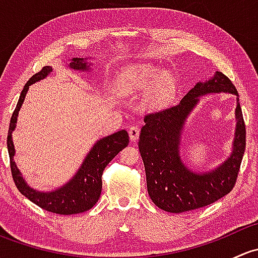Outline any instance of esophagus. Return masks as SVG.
<instances>
[{"mask_svg":"<svg viewBox=\"0 0 258 258\" xmlns=\"http://www.w3.org/2000/svg\"><path fill=\"white\" fill-rule=\"evenodd\" d=\"M128 135H130V140L131 141H137L140 136V128L137 126H131L128 128Z\"/></svg>","mask_w":258,"mask_h":258,"instance_id":"1","label":"esophagus"}]
</instances>
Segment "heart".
<instances>
[{
	"label": "heart",
	"instance_id": "obj_1",
	"mask_svg": "<svg viewBox=\"0 0 258 258\" xmlns=\"http://www.w3.org/2000/svg\"><path fill=\"white\" fill-rule=\"evenodd\" d=\"M158 76H160V71L155 67L146 66V64L135 66L134 69L128 70L124 76L127 82V91L131 93L141 92V91L150 90L155 85V87L148 95L147 103L152 107L162 106L163 103L167 102V100L172 95L175 83H173L172 76L168 74L162 75L156 83L155 80Z\"/></svg>",
	"mask_w": 258,
	"mask_h": 258
}]
</instances>
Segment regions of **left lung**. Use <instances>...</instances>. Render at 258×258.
<instances>
[{"mask_svg":"<svg viewBox=\"0 0 258 258\" xmlns=\"http://www.w3.org/2000/svg\"><path fill=\"white\" fill-rule=\"evenodd\" d=\"M238 96L231 80L216 72L206 82L196 83L177 105L145 116L139 150L145 165L147 191L153 204L172 213L192 211L213 204L235 187L246 148V127L237 98L236 130L230 157L209 172H195L179 156L183 124L200 97L207 93Z\"/></svg>","mask_w":258,"mask_h":258,"instance_id":"obj_1","label":"left lung"}]
</instances>
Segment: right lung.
<instances>
[{"label":"right lung","mask_w":258,"mask_h":258,"mask_svg":"<svg viewBox=\"0 0 258 258\" xmlns=\"http://www.w3.org/2000/svg\"><path fill=\"white\" fill-rule=\"evenodd\" d=\"M88 63L90 62H86L83 58L75 57L70 62V69L77 70V71H90ZM51 72L52 67L45 66L40 72L33 75L23 87L16 108L12 113L11 122H10L9 135H7V150H9L10 155L12 177H14L17 189L23 196L27 197L31 202L48 212L57 213V215H75V213L85 212V211L92 209L96 202L98 201L101 191H102L103 170L112 161L114 156L128 145V134L124 130H121L110 136L98 140L87 153L76 175L59 188L42 192L28 186L14 161L15 146L12 141V132L16 128L18 112L25 101L26 93H27L30 86L46 79Z\"/></svg>","instance_id":"obj_1"}]
</instances>
